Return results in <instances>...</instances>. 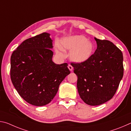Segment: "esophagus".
<instances>
[{"mask_svg":"<svg viewBox=\"0 0 131 131\" xmlns=\"http://www.w3.org/2000/svg\"><path fill=\"white\" fill-rule=\"evenodd\" d=\"M68 68H69V69L70 71H72L73 69V66L71 65H70V64H69Z\"/></svg>","mask_w":131,"mask_h":131,"instance_id":"esophagus-1","label":"esophagus"}]
</instances>
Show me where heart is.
Masks as SVG:
<instances>
[{"mask_svg":"<svg viewBox=\"0 0 131 131\" xmlns=\"http://www.w3.org/2000/svg\"><path fill=\"white\" fill-rule=\"evenodd\" d=\"M87 40L82 35L65 37L61 40L62 46L59 43H56L55 51L62 57L65 56L63 48L71 51L70 58L72 61L78 63L84 62L91 57L94 51L92 43Z\"/></svg>","mask_w":131,"mask_h":131,"instance_id":"1","label":"heart"}]
</instances>
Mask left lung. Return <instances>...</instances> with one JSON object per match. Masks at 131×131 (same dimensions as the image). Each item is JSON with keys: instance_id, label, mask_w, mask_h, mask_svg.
Here are the masks:
<instances>
[{"instance_id": "left-lung-1", "label": "left lung", "mask_w": 131, "mask_h": 131, "mask_svg": "<svg viewBox=\"0 0 131 131\" xmlns=\"http://www.w3.org/2000/svg\"><path fill=\"white\" fill-rule=\"evenodd\" d=\"M97 49L87 61L72 62L81 99L88 105L97 106L112 98L123 77L121 51L107 40L95 37Z\"/></svg>"}]
</instances>
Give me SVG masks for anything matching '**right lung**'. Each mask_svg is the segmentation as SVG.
Returning a JSON list of instances; mask_svg holds the SVG:
<instances>
[{"instance_id": "add662e5", "label": "right lung", "mask_w": 131, "mask_h": 131, "mask_svg": "<svg viewBox=\"0 0 131 131\" xmlns=\"http://www.w3.org/2000/svg\"><path fill=\"white\" fill-rule=\"evenodd\" d=\"M50 35L43 33L25 40L11 56L13 85L24 100L37 106L49 103L70 73L67 63L57 65L52 62Z\"/></svg>"}]
</instances>
